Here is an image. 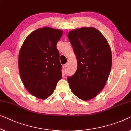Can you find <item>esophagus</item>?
I'll return each instance as SVG.
<instances>
[{
  "label": "esophagus",
  "instance_id": "34e87169",
  "mask_svg": "<svg viewBox=\"0 0 131 131\" xmlns=\"http://www.w3.org/2000/svg\"><path fill=\"white\" fill-rule=\"evenodd\" d=\"M67 67H68V64H65V65L63 66V67H64V70L67 69Z\"/></svg>",
  "mask_w": 131,
  "mask_h": 131
}]
</instances>
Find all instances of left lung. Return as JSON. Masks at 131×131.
I'll return each instance as SVG.
<instances>
[{
    "label": "left lung",
    "mask_w": 131,
    "mask_h": 131,
    "mask_svg": "<svg viewBox=\"0 0 131 131\" xmlns=\"http://www.w3.org/2000/svg\"><path fill=\"white\" fill-rule=\"evenodd\" d=\"M67 37L77 60L76 71L67 78L70 88L80 99H92L103 89L109 77L111 48L103 35L92 27L73 30Z\"/></svg>",
    "instance_id": "obj_1"
}]
</instances>
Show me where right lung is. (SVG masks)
Segmentation results:
<instances>
[{
  "label": "right lung",
  "mask_w": 131,
  "mask_h": 131,
  "mask_svg": "<svg viewBox=\"0 0 131 131\" xmlns=\"http://www.w3.org/2000/svg\"><path fill=\"white\" fill-rule=\"evenodd\" d=\"M61 30L45 27L32 32L19 54V69L22 83L36 97L44 99L51 94L62 78V66L57 43Z\"/></svg>",
  "instance_id": "obj_1"
}]
</instances>
